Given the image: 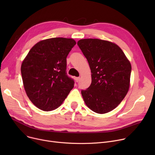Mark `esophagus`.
Wrapping results in <instances>:
<instances>
[{"instance_id": "1", "label": "esophagus", "mask_w": 155, "mask_h": 155, "mask_svg": "<svg viewBox=\"0 0 155 155\" xmlns=\"http://www.w3.org/2000/svg\"><path fill=\"white\" fill-rule=\"evenodd\" d=\"M79 80H80V77H76L75 78V81H76L77 82H79Z\"/></svg>"}]
</instances>
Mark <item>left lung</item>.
Wrapping results in <instances>:
<instances>
[{
    "mask_svg": "<svg viewBox=\"0 0 155 155\" xmlns=\"http://www.w3.org/2000/svg\"><path fill=\"white\" fill-rule=\"evenodd\" d=\"M92 73V83L81 93L85 104L98 114L107 113L124 99L130 83L131 65L115 43L99 39L77 43Z\"/></svg>",
    "mask_w": 155,
    "mask_h": 155,
    "instance_id": "8db88e82",
    "label": "left lung"
}]
</instances>
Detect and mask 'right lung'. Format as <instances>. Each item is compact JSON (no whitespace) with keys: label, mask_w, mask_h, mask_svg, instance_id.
Instances as JSON below:
<instances>
[{"label":"right lung","mask_w":155,"mask_h":155,"mask_svg":"<svg viewBox=\"0 0 155 155\" xmlns=\"http://www.w3.org/2000/svg\"><path fill=\"white\" fill-rule=\"evenodd\" d=\"M74 39L54 38L32 47L21 64L23 85L29 100L45 111L58 108L74 87L67 73V57Z\"/></svg>","instance_id":"1"}]
</instances>
